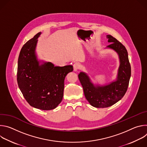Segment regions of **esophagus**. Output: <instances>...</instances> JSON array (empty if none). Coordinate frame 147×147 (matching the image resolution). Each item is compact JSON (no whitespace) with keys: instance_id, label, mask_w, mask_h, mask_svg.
Here are the masks:
<instances>
[{"instance_id":"34e87169","label":"esophagus","mask_w":147,"mask_h":147,"mask_svg":"<svg viewBox=\"0 0 147 147\" xmlns=\"http://www.w3.org/2000/svg\"><path fill=\"white\" fill-rule=\"evenodd\" d=\"M81 68V65H80V63H76L73 65V69L74 71H77L78 70H80Z\"/></svg>"}]
</instances>
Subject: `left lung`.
<instances>
[{
    "label": "left lung",
    "instance_id": "left-lung-1",
    "mask_svg": "<svg viewBox=\"0 0 147 147\" xmlns=\"http://www.w3.org/2000/svg\"><path fill=\"white\" fill-rule=\"evenodd\" d=\"M107 37L108 42L111 43L107 48L115 50L120 59L117 80L105 86H95L86 73L81 72L78 74L87 100L92 107L99 108L111 107L120 100L127 90L131 77V66L127 49L112 35H108Z\"/></svg>",
    "mask_w": 147,
    "mask_h": 147
}]
</instances>
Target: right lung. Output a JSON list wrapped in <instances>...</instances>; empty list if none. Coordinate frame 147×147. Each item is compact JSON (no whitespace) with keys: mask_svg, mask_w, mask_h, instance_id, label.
Returning <instances> with one entry per match:
<instances>
[{"mask_svg":"<svg viewBox=\"0 0 147 147\" xmlns=\"http://www.w3.org/2000/svg\"><path fill=\"white\" fill-rule=\"evenodd\" d=\"M36 34L23 45L18 59L17 80L27 102L32 107L44 111L56 108L63 96L65 78L73 71L71 65L54 66L50 62L39 65L35 55Z\"/></svg>","mask_w":147,"mask_h":147,"instance_id":"obj_1","label":"right lung"}]
</instances>
